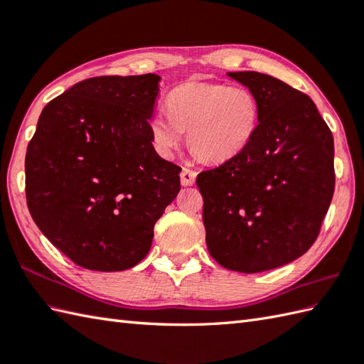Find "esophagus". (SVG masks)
Returning a JSON list of instances; mask_svg holds the SVG:
<instances>
[{
	"label": "esophagus",
	"instance_id": "esophagus-1",
	"mask_svg": "<svg viewBox=\"0 0 364 364\" xmlns=\"http://www.w3.org/2000/svg\"><path fill=\"white\" fill-rule=\"evenodd\" d=\"M196 176H197L196 170L184 167V168L181 170V173H180L181 184H183V186H192V184L196 183Z\"/></svg>",
	"mask_w": 364,
	"mask_h": 364
}]
</instances>
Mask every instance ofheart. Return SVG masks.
<instances>
[{
  "mask_svg": "<svg viewBox=\"0 0 364 364\" xmlns=\"http://www.w3.org/2000/svg\"><path fill=\"white\" fill-rule=\"evenodd\" d=\"M167 109L149 122L154 150L170 158L188 131V145L205 162H223L241 153L257 134L261 117L250 89L222 82H184L168 95Z\"/></svg>",
  "mask_w": 364,
  "mask_h": 364,
  "instance_id": "heart-1",
  "label": "heart"
}]
</instances>
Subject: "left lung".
<instances>
[{
  "instance_id": "obj_1",
  "label": "left lung",
  "mask_w": 364,
  "mask_h": 364,
  "mask_svg": "<svg viewBox=\"0 0 364 364\" xmlns=\"http://www.w3.org/2000/svg\"><path fill=\"white\" fill-rule=\"evenodd\" d=\"M257 95L252 142L197 176L206 245L220 266L264 272L314 244L335 192L333 136L313 100L270 75L230 72Z\"/></svg>"
}]
</instances>
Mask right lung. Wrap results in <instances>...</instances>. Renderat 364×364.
Returning <instances> with one entry per match:
<instances>
[{"instance_id": "right-lung-1", "label": "right lung", "mask_w": 364, "mask_h": 364, "mask_svg": "<svg viewBox=\"0 0 364 364\" xmlns=\"http://www.w3.org/2000/svg\"><path fill=\"white\" fill-rule=\"evenodd\" d=\"M161 78L97 76L43 107L26 150V202L36 225L75 264L136 266L180 192L181 168L149 129Z\"/></svg>"}]
</instances>
